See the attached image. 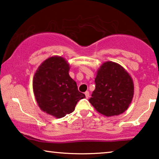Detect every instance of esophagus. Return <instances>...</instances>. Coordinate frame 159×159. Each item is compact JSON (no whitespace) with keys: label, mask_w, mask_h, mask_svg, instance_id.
I'll use <instances>...</instances> for the list:
<instances>
[{"label":"esophagus","mask_w":159,"mask_h":159,"mask_svg":"<svg viewBox=\"0 0 159 159\" xmlns=\"http://www.w3.org/2000/svg\"><path fill=\"white\" fill-rule=\"evenodd\" d=\"M84 95H85V97L87 98H88L90 97V93H89L88 91H86V92L84 93Z\"/></svg>","instance_id":"esophagus-1"}]
</instances>
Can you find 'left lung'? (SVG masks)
I'll return each instance as SVG.
<instances>
[{
    "mask_svg": "<svg viewBox=\"0 0 159 159\" xmlns=\"http://www.w3.org/2000/svg\"><path fill=\"white\" fill-rule=\"evenodd\" d=\"M90 103L100 114L117 116L129 108L134 95L131 76L120 64L106 61L98 69Z\"/></svg>",
    "mask_w": 159,
    "mask_h": 159,
    "instance_id": "obj_1",
    "label": "left lung"
}]
</instances>
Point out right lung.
Here are the masks:
<instances>
[{"mask_svg": "<svg viewBox=\"0 0 159 159\" xmlns=\"http://www.w3.org/2000/svg\"><path fill=\"white\" fill-rule=\"evenodd\" d=\"M69 69L64 58L53 56L45 60L34 75L32 88L38 105L43 112L55 118L71 114L77 102L85 98L69 76Z\"/></svg>", "mask_w": 159, "mask_h": 159, "instance_id": "1", "label": "right lung"}]
</instances>
